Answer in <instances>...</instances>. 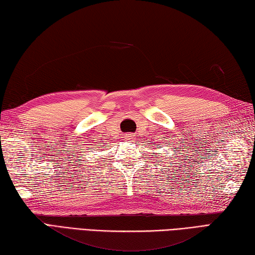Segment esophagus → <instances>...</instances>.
Masks as SVG:
<instances>
[{"label": "esophagus", "mask_w": 255, "mask_h": 255, "mask_svg": "<svg viewBox=\"0 0 255 255\" xmlns=\"http://www.w3.org/2000/svg\"><path fill=\"white\" fill-rule=\"evenodd\" d=\"M124 139H125V141H128V142H132L133 140H134V135L131 134V133H128V134L124 136Z\"/></svg>", "instance_id": "1"}]
</instances>
